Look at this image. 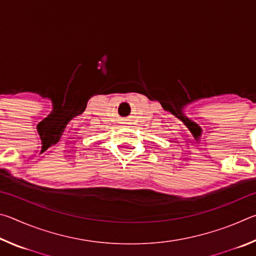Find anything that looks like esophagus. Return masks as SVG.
<instances>
[{
  "label": "esophagus",
  "instance_id": "esophagus-1",
  "mask_svg": "<svg viewBox=\"0 0 256 256\" xmlns=\"http://www.w3.org/2000/svg\"><path fill=\"white\" fill-rule=\"evenodd\" d=\"M124 124H128V123H124Z\"/></svg>",
  "mask_w": 256,
  "mask_h": 256
}]
</instances>
